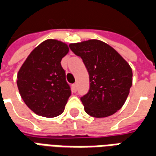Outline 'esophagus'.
I'll return each mask as SVG.
<instances>
[{"mask_svg": "<svg viewBox=\"0 0 156 156\" xmlns=\"http://www.w3.org/2000/svg\"><path fill=\"white\" fill-rule=\"evenodd\" d=\"M72 88H73V91L76 92L77 91V89H78V84H77V83H73Z\"/></svg>", "mask_w": 156, "mask_h": 156, "instance_id": "esophagus-1", "label": "esophagus"}]
</instances>
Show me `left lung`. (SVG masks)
Masks as SVG:
<instances>
[{"instance_id":"left-lung-1","label":"left lung","mask_w":156,"mask_h":156,"mask_svg":"<svg viewBox=\"0 0 156 156\" xmlns=\"http://www.w3.org/2000/svg\"><path fill=\"white\" fill-rule=\"evenodd\" d=\"M69 47L81 57L89 74V91L81 98L85 112L94 118L115 114L124 105L132 86L129 64L115 48L100 40L90 39Z\"/></svg>"}]
</instances>
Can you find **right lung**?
I'll list each match as a JSON object with an SVG mask.
<instances>
[{
	"label": "right lung",
	"mask_w": 156,
	"mask_h": 156,
	"mask_svg": "<svg viewBox=\"0 0 156 156\" xmlns=\"http://www.w3.org/2000/svg\"><path fill=\"white\" fill-rule=\"evenodd\" d=\"M68 51L69 47L63 41L45 40L31 51L19 69V93L36 115L54 118L64 111L71 90L61 61Z\"/></svg>",
	"instance_id": "right-lung-1"
}]
</instances>
